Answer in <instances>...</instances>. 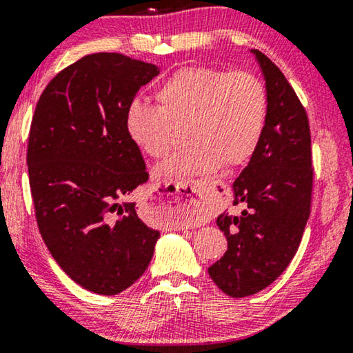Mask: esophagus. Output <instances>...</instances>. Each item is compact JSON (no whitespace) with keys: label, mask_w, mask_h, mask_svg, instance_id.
Returning <instances> with one entry per match:
<instances>
[{"label":"esophagus","mask_w":353,"mask_h":353,"mask_svg":"<svg viewBox=\"0 0 353 353\" xmlns=\"http://www.w3.org/2000/svg\"><path fill=\"white\" fill-rule=\"evenodd\" d=\"M188 199H190V208L194 210V212L199 215L208 214L209 210V201H208V194L204 192V188L198 187L194 188L192 194H188Z\"/></svg>","instance_id":"esophagus-1"}]
</instances>
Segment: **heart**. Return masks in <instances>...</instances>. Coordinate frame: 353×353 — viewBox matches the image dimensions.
Wrapping results in <instances>:
<instances>
[{
	"label": "heart",
	"mask_w": 353,
	"mask_h": 353,
	"mask_svg": "<svg viewBox=\"0 0 353 353\" xmlns=\"http://www.w3.org/2000/svg\"><path fill=\"white\" fill-rule=\"evenodd\" d=\"M157 106L139 99L125 112V131L145 157L165 159L183 130L188 147L165 163L157 177L192 183L220 165H243L259 147L268 117L265 83L254 72L187 66L155 92Z\"/></svg>",
	"instance_id": "b5f03b06"
}]
</instances>
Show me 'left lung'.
<instances>
[{
    "label": "left lung",
    "mask_w": 353,
    "mask_h": 353,
    "mask_svg": "<svg viewBox=\"0 0 353 353\" xmlns=\"http://www.w3.org/2000/svg\"><path fill=\"white\" fill-rule=\"evenodd\" d=\"M266 81L268 117L256 150L233 183L239 215L217 217L228 250L209 268L220 290L244 298L266 288L296 254L312 201L311 128L306 109L282 71L252 50Z\"/></svg>",
    "instance_id": "1"
}]
</instances>
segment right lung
<instances>
[{"label":"right lung","mask_w":353,"mask_h":353,"mask_svg":"<svg viewBox=\"0 0 353 353\" xmlns=\"http://www.w3.org/2000/svg\"><path fill=\"white\" fill-rule=\"evenodd\" d=\"M159 74L122 54L85 55L47 83L31 120L26 165L39 233L61 270L93 293L133 285L160 238L131 199L149 172L125 131L126 108Z\"/></svg>","instance_id":"obj_1"}]
</instances>
